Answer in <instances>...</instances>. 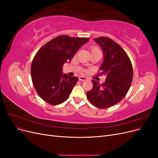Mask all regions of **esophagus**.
<instances>
[{"mask_svg": "<svg viewBox=\"0 0 158 158\" xmlns=\"http://www.w3.org/2000/svg\"><path fill=\"white\" fill-rule=\"evenodd\" d=\"M86 80H88V78L86 77H84V76H80L79 77L80 81H85Z\"/></svg>", "mask_w": 158, "mask_h": 158, "instance_id": "obj_1", "label": "esophagus"}]
</instances>
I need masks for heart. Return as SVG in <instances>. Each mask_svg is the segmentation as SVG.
<instances>
[{"label":"heart","mask_w":158,"mask_h":158,"mask_svg":"<svg viewBox=\"0 0 158 158\" xmlns=\"http://www.w3.org/2000/svg\"><path fill=\"white\" fill-rule=\"evenodd\" d=\"M89 49H90L91 52H93L94 51H99V49H98V47H90Z\"/></svg>","instance_id":"heart-1"}]
</instances>
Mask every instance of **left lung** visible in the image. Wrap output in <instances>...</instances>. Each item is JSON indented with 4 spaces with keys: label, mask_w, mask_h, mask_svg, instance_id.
<instances>
[{
    "label": "left lung",
    "mask_w": 158,
    "mask_h": 158,
    "mask_svg": "<svg viewBox=\"0 0 158 158\" xmlns=\"http://www.w3.org/2000/svg\"><path fill=\"white\" fill-rule=\"evenodd\" d=\"M102 48L104 60L98 76L106 74L102 84L92 80L93 88L86 93L88 101L99 109L114 106L127 95L133 78L131 61L127 52L115 41L106 37L95 38Z\"/></svg>",
    "instance_id": "obj_1"
}]
</instances>
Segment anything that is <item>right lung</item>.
Segmentation results:
<instances>
[{
	"mask_svg": "<svg viewBox=\"0 0 158 158\" xmlns=\"http://www.w3.org/2000/svg\"><path fill=\"white\" fill-rule=\"evenodd\" d=\"M88 37L62 35L41 47L31 66V80L37 93L52 106L64 102L78 78L63 74V66L70 61Z\"/></svg>",
	"mask_w": 158,
	"mask_h": 158,
	"instance_id": "right-lung-1",
	"label": "right lung"
}]
</instances>
